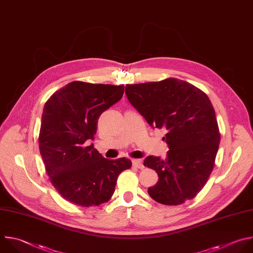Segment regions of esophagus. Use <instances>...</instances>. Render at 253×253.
<instances>
[{
	"mask_svg": "<svg viewBox=\"0 0 253 253\" xmlns=\"http://www.w3.org/2000/svg\"><path fill=\"white\" fill-rule=\"evenodd\" d=\"M132 163H133V166H134V167H136V168H138V169H143V168H144L143 162H142L141 160H139V159H137V160H133V161H132Z\"/></svg>",
	"mask_w": 253,
	"mask_h": 253,
	"instance_id": "esophagus-1",
	"label": "esophagus"
}]
</instances>
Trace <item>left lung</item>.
<instances>
[{"mask_svg": "<svg viewBox=\"0 0 253 253\" xmlns=\"http://www.w3.org/2000/svg\"><path fill=\"white\" fill-rule=\"evenodd\" d=\"M129 102L153 128L166 129L167 157L148 156L144 166L158 174L148 189L156 202L178 206L194 199L206 185L214 166L220 134L208 95L177 78L127 84Z\"/></svg>", "mask_w": 253, "mask_h": 253, "instance_id": "1", "label": "left lung"}]
</instances>
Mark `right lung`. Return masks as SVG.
<instances>
[{
  "label": "right lung",
  "mask_w": 253,
  "mask_h": 253,
  "mask_svg": "<svg viewBox=\"0 0 253 253\" xmlns=\"http://www.w3.org/2000/svg\"><path fill=\"white\" fill-rule=\"evenodd\" d=\"M123 93L124 85L72 81L44 104L40 152L52 186L72 204L90 207L108 202L119 174L132 166L126 158L105 159L88 145L99 116Z\"/></svg>",
  "instance_id": "1"
}]
</instances>
